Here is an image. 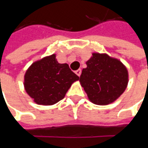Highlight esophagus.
Returning a JSON list of instances; mask_svg holds the SVG:
<instances>
[{"label":"esophagus","mask_w":148,"mask_h":148,"mask_svg":"<svg viewBox=\"0 0 148 148\" xmlns=\"http://www.w3.org/2000/svg\"><path fill=\"white\" fill-rule=\"evenodd\" d=\"M75 72H76V74H77L78 77H80L81 74H82V70H81V69H78V70H77Z\"/></svg>","instance_id":"1"}]
</instances>
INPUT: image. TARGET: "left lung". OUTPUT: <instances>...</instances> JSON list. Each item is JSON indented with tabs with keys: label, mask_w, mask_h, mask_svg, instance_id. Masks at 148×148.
Wrapping results in <instances>:
<instances>
[{
	"label": "left lung",
	"mask_w": 148,
	"mask_h": 148,
	"mask_svg": "<svg viewBox=\"0 0 148 148\" xmlns=\"http://www.w3.org/2000/svg\"><path fill=\"white\" fill-rule=\"evenodd\" d=\"M80 77L81 86L95 105L114 102L128 86V71L120 60L106 53H93Z\"/></svg>",
	"instance_id": "left-lung-1"
}]
</instances>
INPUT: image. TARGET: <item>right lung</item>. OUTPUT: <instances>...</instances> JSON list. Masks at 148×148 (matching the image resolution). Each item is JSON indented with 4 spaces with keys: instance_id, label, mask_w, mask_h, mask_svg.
Listing matches in <instances>:
<instances>
[{
    "instance_id": "add662e5",
    "label": "right lung",
    "mask_w": 148,
    "mask_h": 148,
    "mask_svg": "<svg viewBox=\"0 0 148 148\" xmlns=\"http://www.w3.org/2000/svg\"><path fill=\"white\" fill-rule=\"evenodd\" d=\"M79 80L66 63H59L56 54L33 62L24 77V87L34 102L53 105L65 97L71 86Z\"/></svg>"
}]
</instances>
